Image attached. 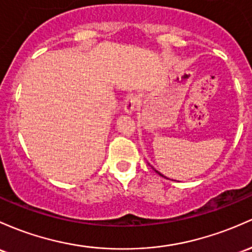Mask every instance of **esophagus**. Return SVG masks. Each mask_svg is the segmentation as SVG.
Instances as JSON below:
<instances>
[{"label": "esophagus", "instance_id": "1", "mask_svg": "<svg viewBox=\"0 0 252 252\" xmlns=\"http://www.w3.org/2000/svg\"><path fill=\"white\" fill-rule=\"evenodd\" d=\"M137 105H139V98L136 95H130L126 98V103H124V110L126 113H132L136 110Z\"/></svg>", "mask_w": 252, "mask_h": 252}]
</instances>
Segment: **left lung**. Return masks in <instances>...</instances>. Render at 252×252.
Instances as JSON below:
<instances>
[{
  "instance_id": "obj_1",
  "label": "left lung",
  "mask_w": 252,
  "mask_h": 252,
  "mask_svg": "<svg viewBox=\"0 0 252 252\" xmlns=\"http://www.w3.org/2000/svg\"><path fill=\"white\" fill-rule=\"evenodd\" d=\"M156 172H157V173H159V175H160V176H162V175H161V173H160V172H158V171H157V170H156ZM162 177H164V176H162Z\"/></svg>"
}]
</instances>
